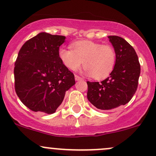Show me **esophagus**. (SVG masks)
<instances>
[{
	"instance_id": "obj_1",
	"label": "esophagus",
	"mask_w": 156,
	"mask_h": 156,
	"mask_svg": "<svg viewBox=\"0 0 156 156\" xmlns=\"http://www.w3.org/2000/svg\"><path fill=\"white\" fill-rule=\"evenodd\" d=\"M75 81H81V80H83V78H81L80 76H78V75H75Z\"/></svg>"
}]
</instances>
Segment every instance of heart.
I'll list each match as a JSON object with an SVG mask.
<instances>
[{"instance_id":"heart-1","label":"heart","mask_w":156,"mask_h":156,"mask_svg":"<svg viewBox=\"0 0 156 156\" xmlns=\"http://www.w3.org/2000/svg\"><path fill=\"white\" fill-rule=\"evenodd\" d=\"M73 49L61 47L58 56L68 69L75 71L83 61L85 73L98 80L110 75L116 64V53L109 45L92 41H78L73 43Z\"/></svg>"}]
</instances>
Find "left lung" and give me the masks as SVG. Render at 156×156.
Returning a JSON list of instances; mask_svg holds the SVG:
<instances>
[{
    "instance_id": "8db88e82",
    "label": "left lung",
    "mask_w": 156,
    "mask_h": 156,
    "mask_svg": "<svg viewBox=\"0 0 156 156\" xmlns=\"http://www.w3.org/2000/svg\"><path fill=\"white\" fill-rule=\"evenodd\" d=\"M108 37L116 53L114 69L101 83L87 82L89 101L102 110L127 104L136 93L141 73L138 55L130 44L116 35Z\"/></svg>"
}]
</instances>
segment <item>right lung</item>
Returning a JSON list of instances; mask_svg holds the SVG:
<instances>
[{
  "label": "right lung",
  "mask_w": 156,
  "mask_h": 156,
  "mask_svg": "<svg viewBox=\"0 0 156 156\" xmlns=\"http://www.w3.org/2000/svg\"><path fill=\"white\" fill-rule=\"evenodd\" d=\"M66 37L41 32L22 46L15 64V89L26 107L52 114L75 83V76L58 56Z\"/></svg>",
  "instance_id": "1"
}]
</instances>
